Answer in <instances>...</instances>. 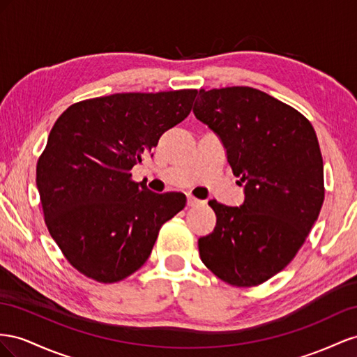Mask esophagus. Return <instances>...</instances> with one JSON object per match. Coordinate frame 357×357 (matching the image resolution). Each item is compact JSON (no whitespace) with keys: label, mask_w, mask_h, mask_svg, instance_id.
Listing matches in <instances>:
<instances>
[{"label":"esophagus","mask_w":357,"mask_h":357,"mask_svg":"<svg viewBox=\"0 0 357 357\" xmlns=\"http://www.w3.org/2000/svg\"><path fill=\"white\" fill-rule=\"evenodd\" d=\"M202 200H199V199H196L195 196H191V195H188L187 196V205L188 206H197V205H202Z\"/></svg>","instance_id":"1"}]
</instances>
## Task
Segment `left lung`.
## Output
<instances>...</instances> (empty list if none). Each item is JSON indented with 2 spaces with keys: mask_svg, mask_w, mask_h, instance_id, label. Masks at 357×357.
<instances>
[{
  "mask_svg": "<svg viewBox=\"0 0 357 357\" xmlns=\"http://www.w3.org/2000/svg\"><path fill=\"white\" fill-rule=\"evenodd\" d=\"M192 112L227 151L245 200H211L215 229L200 259L220 280L254 287L281 272L303 245L324 200L317 135L301 112L256 88L200 89Z\"/></svg>",
  "mask_w": 357,
  "mask_h": 357,
  "instance_id": "8db88e82",
  "label": "left lung"
}]
</instances>
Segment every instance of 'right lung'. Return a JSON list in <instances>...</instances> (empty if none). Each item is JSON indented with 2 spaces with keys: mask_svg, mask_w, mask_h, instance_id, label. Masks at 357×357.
<instances>
[{
  "mask_svg": "<svg viewBox=\"0 0 357 357\" xmlns=\"http://www.w3.org/2000/svg\"><path fill=\"white\" fill-rule=\"evenodd\" d=\"M197 89L122 93L79 101L50 130L36 182L50 236L85 277L118 282L144 266L182 192L157 195L130 170L184 121Z\"/></svg>",
  "mask_w": 357,
  "mask_h": 357,
  "instance_id": "add662e5",
  "label": "right lung"
}]
</instances>
